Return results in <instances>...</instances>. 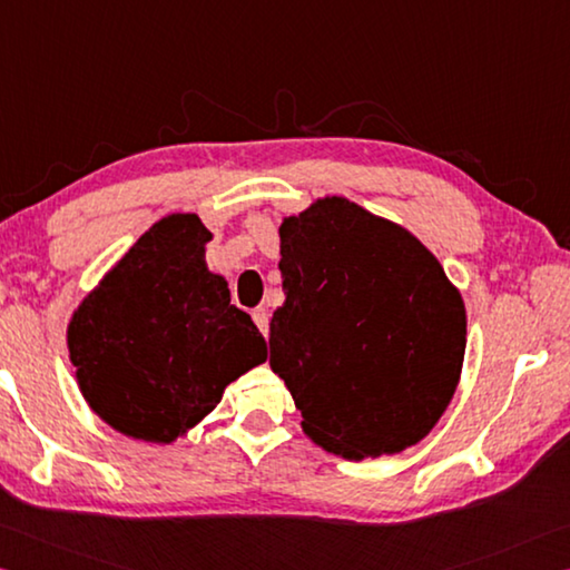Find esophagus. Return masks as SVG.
I'll list each match as a JSON object with an SVG mask.
<instances>
[{
  "instance_id": "1",
  "label": "esophagus",
  "mask_w": 570,
  "mask_h": 570,
  "mask_svg": "<svg viewBox=\"0 0 570 570\" xmlns=\"http://www.w3.org/2000/svg\"><path fill=\"white\" fill-rule=\"evenodd\" d=\"M253 321H255V325H257V331L263 333L265 337H267V327H269V315H267V311L265 307H255L253 311Z\"/></svg>"
}]
</instances>
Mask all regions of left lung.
<instances>
[{"instance_id":"1","label":"left lung","mask_w":570,"mask_h":570,"mask_svg":"<svg viewBox=\"0 0 570 570\" xmlns=\"http://www.w3.org/2000/svg\"><path fill=\"white\" fill-rule=\"evenodd\" d=\"M285 303L269 367L327 453H401L433 431L461 381L465 305L421 239L345 197L279 225Z\"/></svg>"}]
</instances>
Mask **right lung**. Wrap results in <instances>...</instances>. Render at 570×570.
I'll list each match as a JSON object with an SVG mask.
<instances>
[{"label":"right lung","instance_id":"1","mask_svg":"<svg viewBox=\"0 0 570 570\" xmlns=\"http://www.w3.org/2000/svg\"><path fill=\"white\" fill-rule=\"evenodd\" d=\"M213 233L197 215L155 223L109 269L67 327L69 361L89 407L147 443H173L265 363L249 315L207 269Z\"/></svg>","mask_w":570,"mask_h":570}]
</instances>
